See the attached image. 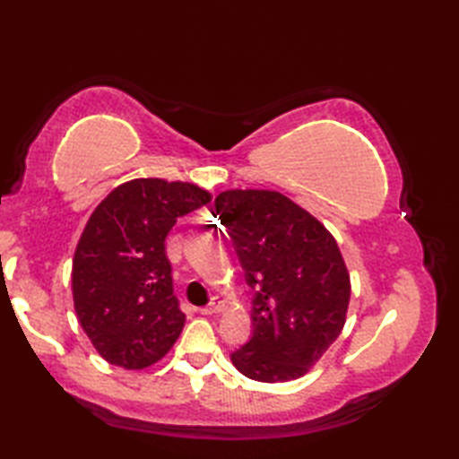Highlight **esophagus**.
<instances>
[{"mask_svg": "<svg viewBox=\"0 0 459 459\" xmlns=\"http://www.w3.org/2000/svg\"><path fill=\"white\" fill-rule=\"evenodd\" d=\"M222 307H224V301H222L219 296H214V298L211 299V304L201 307L199 311H201L203 316H212V314H219V311H221Z\"/></svg>", "mask_w": 459, "mask_h": 459, "instance_id": "esophagus-1", "label": "esophagus"}]
</instances>
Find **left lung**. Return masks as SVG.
<instances>
[{"label":"left lung","mask_w":459,"mask_h":459,"mask_svg":"<svg viewBox=\"0 0 459 459\" xmlns=\"http://www.w3.org/2000/svg\"><path fill=\"white\" fill-rule=\"evenodd\" d=\"M214 209L255 290V331L232 365L260 383L304 377L347 317L351 280L333 235L278 191H222Z\"/></svg>","instance_id":"8db88e82"}]
</instances>
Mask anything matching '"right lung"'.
<instances>
[{
  "instance_id": "add662e5",
  "label": "right lung",
  "mask_w": 459,
  "mask_h": 459,
  "mask_svg": "<svg viewBox=\"0 0 459 459\" xmlns=\"http://www.w3.org/2000/svg\"><path fill=\"white\" fill-rule=\"evenodd\" d=\"M211 201L193 183L158 178L116 187L91 214L73 258L74 311L100 357L130 370L158 363L185 314L173 294L165 238Z\"/></svg>"
}]
</instances>
